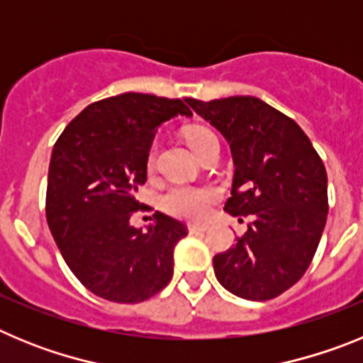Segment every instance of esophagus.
Instances as JSON below:
<instances>
[{
	"label": "esophagus",
	"instance_id": "34e87169",
	"mask_svg": "<svg viewBox=\"0 0 363 363\" xmlns=\"http://www.w3.org/2000/svg\"><path fill=\"white\" fill-rule=\"evenodd\" d=\"M209 229V227L207 225H194V223H191V225H189V233L191 234H200V233H205V230Z\"/></svg>",
	"mask_w": 363,
	"mask_h": 363
}]
</instances>
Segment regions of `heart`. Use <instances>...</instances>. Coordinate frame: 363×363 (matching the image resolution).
Listing matches in <instances>:
<instances>
[{"label": "heart", "mask_w": 363, "mask_h": 363, "mask_svg": "<svg viewBox=\"0 0 363 363\" xmlns=\"http://www.w3.org/2000/svg\"><path fill=\"white\" fill-rule=\"evenodd\" d=\"M185 140L194 154L200 152L205 145L216 140L213 130L205 127H189L185 130ZM154 167V149L147 156V169ZM216 200V192L209 187H196V185H174L162 196V207L171 216L182 218L189 221H201L209 216L211 207Z\"/></svg>", "instance_id": "heart-1"}]
</instances>
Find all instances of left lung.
Instances as JSON below:
<instances>
[{"label":"left lung","instance_id":"left-lung-1","mask_svg":"<svg viewBox=\"0 0 363 363\" xmlns=\"http://www.w3.org/2000/svg\"><path fill=\"white\" fill-rule=\"evenodd\" d=\"M230 145L234 178L225 211L252 214L236 245L213 258L229 293L280 296L307 271L327 221V172L300 125L255 96L185 99Z\"/></svg>","mask_w":363,"mask_h":363}]
</instances>
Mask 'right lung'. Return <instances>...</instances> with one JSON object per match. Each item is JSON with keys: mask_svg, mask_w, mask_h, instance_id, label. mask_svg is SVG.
Instances as JSON below:
<instances>
[{"mask_svg": "<svg viewBox=\"0 0 363 363\" xmlns=\"http://www.w3.org/2000/svg\"><path fill=\"white\" fill-rule=\"evenodd\" d=\"M178 114L192 116L182 99L125 92L83 108L54 143L47 223L74 277L96 296L138 303L171 281L187 227L156 211L143 230L130 216L143 209L136 192L156 129Z\"/></svg>", "mask_w": 363, "mask_h": 363, "instance_id": "right-lung-1", "label": "right lung"}]
</instances>
